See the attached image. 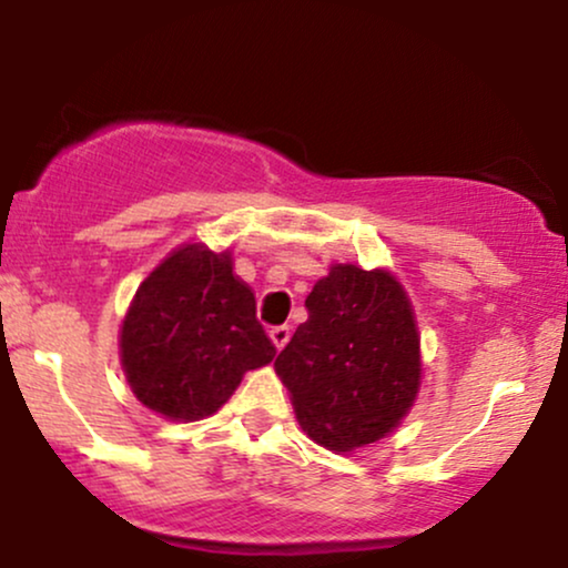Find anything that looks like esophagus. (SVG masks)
<instances>
[{
    "mask_svg": "<svg viewBox=\"0 0 568 568\" xmlns=\"http://www.w3.org/2000/svg\"><path fill=\"white\" fill-rule=\"evenodd\" d=\"M270 338H272V344H275L277 349H283L285 344L291 342V328H288V325H275V328L270 331Z\"/></svg>",
    "mask_w": 568,
    "mask_h": 568,
    "instance_id": "esophagus-1",
    "label": "esophagus"
}]
</instances>
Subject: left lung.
I'll use <instances>...</instances> for the list:
<instances>
[{
	"instance_id": "obj_1",
	"label": "left lung",
	"mask_w": 568,
	"mask_h": 568,
	"mask_svg": "<svg viewBox=\"0 0 568 568\" xmlns=\"http://www.w3.org/2000/svg\"><path fill=\"white\" fill-rule=\"evenodd\" d=\"M306 323L275 361L304 433L352 452L400 425L419 393V331L384 270L334 264L306 296Z\"/></svg>"
}]
</instances>
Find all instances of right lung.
<instances>
[{"mask_svg":"<svg viewBox=\"0 0 568 568\" xmlns=\"http://www.w3.org/2000/svg\"><path fill=\"white\" fill-rule=\"evenodd\" d=\"M256 296L232 253L194 243L173 251L135 291L120 334L135 397L165 419L197 422L230 400L245 371L275 357Z\"/></svg>","mask_w":568,"mask_h":568,"instance_id":"obj_1","label":"right lung"}]
</instances>
